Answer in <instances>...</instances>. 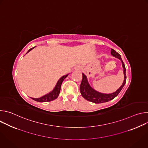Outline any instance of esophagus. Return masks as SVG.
<instances>
[{
  "mask_svg": "<svg viewBox=\"0 0 148 148\" xmlns=\"http://www.w3.org/2000/svg\"><path fill=\"white\" fill-rule=\"evenodd\" d=\"M81 69V67H80V66H77L76 67H75V70H80Z\"/></svg>",
  "mask_w": 148,
  "mask_h": 148,
  "instance_id": "1",
  "label": "esophagus"
}]
</instances>
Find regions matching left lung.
<instances>
[{
	"instance_id": "1",
	"label": "left lung",
	"mask_w": 148,
	"mask_h": 148,
	"mask_svg": "<svg viewBox=\"0 0 148 148\" xmlns=\"http://www.w3.org/2000/svg\"><path fill=\"white\" fill-rule=\"evenodd\" d=\"M111 54L114 57H115L116 58L119 59L122 62V66L123 69V74H124V80L122 84V86L119 87V89H118L115 92L113 93H111V94L101 93L95 91L90 86V85L88 82L86 75L84 73H82V79L80 85L79 90H80V92L82 96L87 101H89L90 102H94L96 103H103V102H106L110 101L113 99L119 94V93L121 92V90L123 88V86H125V84L126 83V69H125L124 63L121 58L120 54H119L116 51H115L112 49H111Z\"/></svg>"
}]
</instances>
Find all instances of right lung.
<instances>
[{"label": "right lung", "instance_id": "obj_1", "mask_svg": "<svg viewBox=\"0 0 148 148\" xmlns=\"http://www.w3.org/2000/svg\"><path fill=\"white\" fill-rule=\"evenodd\" d=\"M36 47V46H35ZM35 47L29 49L27 51V53H28L30 51H31L32 49H33ZM26 53V54H27ZM69 74L65 75H63L62 76L59 80L58 81L56 87H54V88L49 93L47 94L46 95H45L44 96L41 97L40 98H31L32 99L37 101V102H49V101H51L53 100L56 99L59 95L60 92V89H61V84L62 82V81H64V79L68 76Z\"/></svg>", "mask_w": 148, "mask_h": 148}]
</instances>
